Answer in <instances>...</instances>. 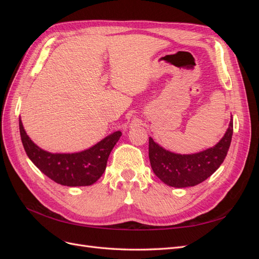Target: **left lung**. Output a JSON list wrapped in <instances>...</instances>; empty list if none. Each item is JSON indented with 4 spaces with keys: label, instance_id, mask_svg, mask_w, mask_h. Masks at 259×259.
<instances>
[{
    "label": "left lung",
    "instance_id": "left-lung-1",
    "mask_svg": "<svg viewBox=\"0 0 259 259\" xmlns=\"http://www.w3.org/2000/svg\"><path fill=\"white\" fill-rule=\"evenodd\" d=\"M232 133L231 116L229 127L219 143L206 150L192 154L170 152L149 137V160L153 173L170 187L186 188L201 184L222 165L229 150Z\"/></svg>",
    "mask_w": 259,
    "mask_h": 259
}]
</instances>
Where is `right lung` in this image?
Returning a JSON list of instances; mask_svg holds the SVG:
<instances>
[{"mask_svg":"<svg viewBox=\"0 0 259 259\" xmlns=\"http://www.w3.org/2000/svg\"><path fill=\"white\" fill-rule=\"evenodd\" d=\"M21 142L29 159L55 183L68 187L91 186L104 174L111 150L122 133L114 132L98 144L75 153H51L37 147L19 120Z\"/></svg>","mask_w":259,"mask_h":259,"instance_id":"add662e5","label":"right lung"}]
</instances>
